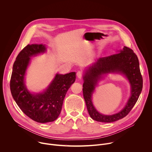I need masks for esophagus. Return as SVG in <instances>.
I'll return each mask as SVG.
<instances>
[{"label":"esophagus","mask_w":152,"mask_h":152,"mask_svg":"<svg viewBox=\"0 0 152 152\" xmlns=\"http://www.w3.org/2000/svg\"><path fill=\"white\" fill-rule=\"evenodd\" d=\"M77 76L79 79H80L82 78V77L83 76V73L81 72V71H78L77 72Z\"/></svg>","instance_id":"esophagus-1"}]
</instances>
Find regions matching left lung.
Masks as SVG:
<instances>
[{
  "label": "left lung",
  "mask_w": 152,
  "mask_h": 152,
  "mask_svg": "<svg viewBox=\"0 0 152 152\" xmlns=\"http://www.w3.org/2000/svg\"><path fill=\"white\" fill-rule=\"evenodd\" d=\"M111 72H121L127 77L132 86V96L120 112L105 116L95 110L92 103L91 96L101 75ZM83 80V95L87 110L90 117L99 122H114L126 117L137 103L142 89V77L138 57L133 50L126 46L120 53L99 58L86 71Z\"/></svg>",
  "instance_id": "1"
}]
</instances>
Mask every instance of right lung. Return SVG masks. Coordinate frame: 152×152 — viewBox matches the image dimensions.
Segmentation results:
<instances>
[{
  "label": "right lung",
  "mask_w": 152,
  "mask_h": 152,
  "mask_svg": "<svg viewBox=\"0 0 152 152\" xmlns=\"http://www.w3.org/2000/svg\"><path fill=\"white\" fill-rule=\"evenodd\" d=\"M45 46L28 45L18 53L15 61L10 80V90L16 103L28 117L38 123L55 121L59 115L63 101L76 79L75 72L57 74L46 91L32 94L26 89L24 77L31 58L45 52Z\"/></svg>",
  "instance_id": "obj_1"
}]
</instances>
